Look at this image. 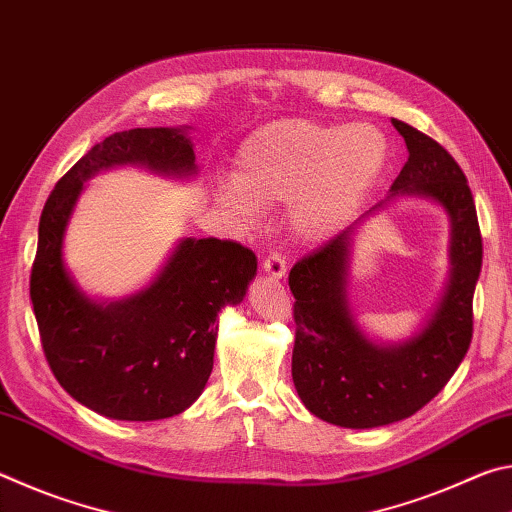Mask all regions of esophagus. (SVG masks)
I'll return each instance as SVG.
<instances>
[{"mask_svg": "<svg viewBox=\"0 0 512 512\" xmlns=\"http://www.w3.org/2000/svg\"><path fill=\"white\" fill-rule=\"evenodd\" d=\"M262 268H264V273H266L268 277H271V280H282V277L287 275V262H284V257L277 255V253L268 255V257L264 259Z\"/></svg>", "mask_w": 512, "mask_h": 512, "instance_id": "obj_1", "label": "esophagus"}]
</instances>
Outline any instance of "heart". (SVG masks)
<instances>
[{
  "label": "heart",
  "instance_id": "1",
  "mask_svg": "<svg viewBox=\"0 0 512 512\" xmlns=\"http://www.w3.org/2000/svg\"><path fill=\"white\" fill-rule=\"evenodd\" d=\"M388 160L391 140L375 124L277 119L241 142L235 178L216 180L214 198L246 223L291 203L293 232L323 241L359 210Z\"/></svg>",
  "mask_w": 512,
  "mask_h": 512
}]
</instances>
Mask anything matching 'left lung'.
I'll list each match as a JSON object with an SVG mask.
<instances>
[{
  "instance_id": "8db88e82",
  "label": "left lung",
  "mask_w": 512,
  "mask_h": 512,
  "mask_svg": "<svg viewBox=\"0 0 512 512\" xmlns=\"http://www.w3.org/2000/svg\"><path fill=\"white\" fill-rule=\"evenodd\" d=\"M409 160L388 196L289 273L296 305L291 375L316 418L345 429L404 420L431 402L461 366L472 341V298L481 273V232L465 173L443 146L391 119ZM397 197L440 206L450 223V271L437 305L402 342H381L358 323L349 300V259L362 225Z\"/></svg>"
}]
</instances>
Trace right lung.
<instances>
[{
  "instance_id": "add662e5",
  "label": "right lung",
  "mask_w": 512,
  "mask_h": 512,
  "mask_svg": "<svg viewBox=\"0 0 512 512\" xmlns=\"http://www.w3.org/2000/svg\"><path fill=\"white\" fill-rule=\"evenodd\" d=\"M192 126L131 128L106 137L58 180L38 228L31 302L58 384L94 413L149 422L187 411L210 379L219 314L244 300L253 250L183 237L149 284L108 300L85 291L65 262V235L85 183L137 167L167 180L198 173Z\"/></svg>"
}]
</instances>
